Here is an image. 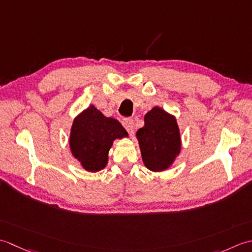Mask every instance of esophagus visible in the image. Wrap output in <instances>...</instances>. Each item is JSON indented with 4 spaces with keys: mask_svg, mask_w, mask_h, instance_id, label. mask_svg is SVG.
I'll use <instances>...</instances> for the list:
<instances>
[{
    "mask_svg": "<svg viewBox=\"0 0 252 252\" xmlns=\"http://www.w3.org/2000/svg\"><path fill=\"white\" fill-rule=\"evenodd\" d=\"M123 125L126 128L129 135H132L133 131H135V124H133V121L131 119H124L123 120Z\"/></svg>",
    "mask_w": 252,
    "mask_h": 252,
    "instance_id": "34e87169",
    "label": "esophagus"
}]
</instances>
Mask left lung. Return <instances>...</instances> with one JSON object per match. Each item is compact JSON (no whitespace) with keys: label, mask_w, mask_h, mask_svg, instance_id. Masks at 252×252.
Instances as JSON below:
<instances>
[{"label":"left lung","mask_w":252,"mask_h":252,"mask_svg":"<svg viewBox=\"0 0 252 252\" xmlns=\"http://www.w3.org/2000/svg\"><path fill=\"white\" fill-rule=\"evenodd\" d=\"M143 121L145 125L136 132L143 164L152 172L166 171L182 150L176 117L155 106L146 113Z\"/></svg>","instance_id":"obj_1"}]
</instances>
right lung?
Instances as JSON below:
<instances>
[{
  "label": "right lung",
  "mask_w": 252,
  "mask_h": 252,
  "mask_svg": "<svg viewBox=\"0 0 252 252\" xmlns=\"http://www.w3.org/2000/svg\"><path fill=\"white\" fill-rule=\"evenodd\" d=\"M124 137H128V132L119 121L104 116L91 104L73 122L69 133L70 152L84 169L95 173L106 166L114 140Z\"/></svg>",
  "instance_id": "obj_1"
}]
</instances>
